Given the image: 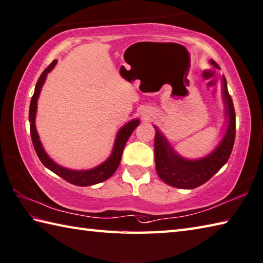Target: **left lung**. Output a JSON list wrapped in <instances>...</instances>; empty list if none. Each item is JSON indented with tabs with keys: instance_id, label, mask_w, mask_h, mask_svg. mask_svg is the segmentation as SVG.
Instances as JSON below:
<instances>
[{
	"instance_id": "1",
	"label": "left lung",
	"mask_w": 263,
	"mask_h": 263,
	"mask_svg": "<svg viewBox=\"0 0 263 263\" xmlns=\"http://www.w3.org/2000/svg\"><path fill=\"white\" fill-rule=\"evenodd\" d=\"M211 64L214 67L220 68L213 59H211ZM221 91L224 104L227 128L221 142L210 155L199 159H186L178 155L166 136L155 126L156 170L159 177L168 185L178 189H195L215 175L229 159L235 143L236 116L224 77H222L221 80Z\"/></svg>"
}]
</instances>
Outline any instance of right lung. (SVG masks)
I'll list each match as a JSON object with an SVG mask.
<instances>
[{"label": "right lung", "mask_w": 263, "mask_h": 263, "mask_svg": "<svg viewBox=\"0 0 263 263\" xmlns=\"http://www.w3.org/2000/svg\"><path fill=\"white\" fill-rule=\"evenodd\" d=\"M56 64H57V61H53L50 65L43 71L41 77L39 78L35 86V90H34V95L31 100V105H29V122H31L29 128H31V137H32L34 148H35V152L39 157V159L41 160V162L48 168V170H50L58 176L63 177L64 180L67 181L68 183H71V184L79 185V186H88V185L97 184V183L105 181L115 174L119 163L121 161L123 147H125L128 138L130 137L133 132L135 130V128L140 125V119H134V120L128 121L125 126H122L120 129H119L116 136L115 144H113L111 156L108 157L105 161L102 162L101 165L93 167L91 170H85V171L70 170V168L58 165V163L54 162L51 158L48 156V153L44 151L42 143L40 141L39 134L36 132V127H35V117H36V110H37L39 95L40 92H41L42 86L44 81H46L48 73L51 72L52 68L56 66Z\"/></svg>", "instance_id": "right-lung-1"}]
</instances>
